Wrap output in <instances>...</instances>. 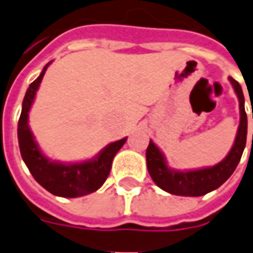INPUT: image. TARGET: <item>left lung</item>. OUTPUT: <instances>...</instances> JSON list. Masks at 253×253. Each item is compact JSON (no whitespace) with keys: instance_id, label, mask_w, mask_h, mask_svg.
Wrapping results in <instances>:
<instances>
[{"instance_id":"obj_1","label":"left lung","mask_w":253,"mask_h":253,"mask_svg":"<svg viewBox=\"0 0 253 253\" xmlns=\"http://www.w3.org/2000/svg\"><path fill=\"white\" fill-rule=\"evenodd\" d=\"M229 81L233 84L234 91L238 97V102H240V126H238L236 141L230 152L220 163L215 164L213 167L193 169V171H176V169H169L163 153L153 144V141H149V145L146 148V167L153 182L160 189L171 194H176V196L197 197V196H203L218 189L234 172L237 164L240 163V159L243 156L245 144H247L248 121H247V114H245V107H244L243 89L237 81H234L233 78H229Z\"/></svg>"}]
</instances>
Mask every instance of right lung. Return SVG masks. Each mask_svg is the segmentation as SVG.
Here are the masks:
<instances>
[{"label":"right lung","instance_id":"obj_1","mask_svg":"<svg viewBox=\"0 0 253 253\" xmlns=\"http://www.w3.org/2000/svg\"><path fill=\"white\" fill-rule=\"evenodd\" d=\"M49 64L45 65L40 77L30 84L23 100L22 115L17 125L20 153L30 172L42 188L60 197H81L101 188L108 178L115 155L125 145L127 138L107 145L94 159L87 162L64 164L49 160L41 152L28 127V112Z\"/></svg>","mask_w":253,"mask_h":253}]
</instances>
